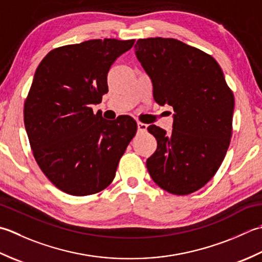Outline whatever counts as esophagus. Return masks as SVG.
Here are the masks:
<instances>
[{
	"label": "esophagus",
	"instance_id": "esophagus-1",
	"mask_svg": "<svg viewBox=\"0 0 262 262\" xmlns=\"http://www.w3.org/2000/svg\"><path fill=\"white\" fill-rule=\"evenodd\" d=\"M147 130V124L145 123H141V122H138V131L143 132Z\"/></svg>",
	"mask_w": 262,
	"mask_h": 262
}]
</instances>
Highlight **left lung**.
<instances>
[{"label": "left lung", "mask_w": 262, "mask_h": 262, "mask_svg": "<svg viewBox=\"0 0 262 262\" xmlns=\"http://www.w3.org/2000/svg\"><path fill=\"white\" fill-rule=\"evenodd\" d=\"M136 55L151 79L156 103L172 106L170 135L148 131L157 149L147 159L154 182L185 195L206 185L220 168L231 142L234 96L215 58L174 38L139 39Z\"/></svg>", "instance_id": "8db88e82"}]
</instances>
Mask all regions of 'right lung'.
Wrapping results in <instances>:
<instances>
[{
	"label": "right lung",
	"instance_id": "1",
	"mask_svg": "<svg viewBox=\"0 0 262 262\" xmlns=\"http://www.w3.org/2000/svg\"><path fill=\"white\" fill-rule=\"evenodd\" d=\"M135 39H92L51 51L39 63L27 96L24 121L42 173L71 195L104 190L137 132L136 121L94 114L108 92L107 73Z\"/></svg>",
	"mask_w": 262,
	"mask_h": 262
}]
</instances>
